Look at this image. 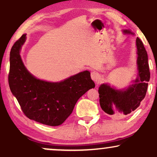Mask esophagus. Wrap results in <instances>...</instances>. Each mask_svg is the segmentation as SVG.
<instances>
[{
	"instance_id": "obj_1",
	"label": "esophagus",
	"mask_w": 157,
	"mask_h": 157,
	"mask_svg": "<svg viewBox=\"0 0 157 157\" xmlns=\"http://www.w3.org/2000/svg\"><path fill=\"white\" fill-rule=\"evenodd\" d=\"M91 78H92V79L94 82H97L98 78H99V75H98V73L95 72V71H93V72L91 73Z\"/></svg>"
}]
</instances>
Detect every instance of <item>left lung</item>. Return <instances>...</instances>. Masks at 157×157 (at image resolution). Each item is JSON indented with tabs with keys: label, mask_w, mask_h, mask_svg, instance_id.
<instances>
[{
	"label": "left lung",
	"mask_w": 157,
	"mask_h": 157,
	"mask_svg": "<svg viewBox=\"0 0 157 157\" xmlns=\"http://www.w3.org/2000/svg\"><path fill=\"white\" fill-rule=\"evenodd\" d=\"M124 33L133 34L129 30H124ZM136 46L138 74L134 83L124 90H117L108 84L100 85L98 90L100 107L109 115H113L117 111L124 115L130 113L140 105L146 96L148 82L150 80L148 55L144 44L138 37L136 38Z\"/></svg>",
	"instance_id": "1"
}]
</instances>
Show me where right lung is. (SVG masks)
Masks as SVG:
<instances>
[{
	"instance_id": "obj_1",
	"label": "right lung",
	"mask_w": 157,
	"mask_h": 157,
	"mask_svg": "<svg viewBox=\"0 0 157 157\" xmlns=\"http://www.w3.org/2000/svg\"><path fill=\"white\" fill-rule=\"evenodd\" d=\"M23 34L10 52L9 87L21 109L30 119L49 126H59L73 112L79 98L95 85L90 71H85L60 82H48L28 72L21 59Z\"/></svg>"
}]
</instances>
